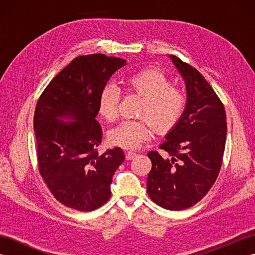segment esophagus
<instances>
[{
  "mask_svg": "<svg viewBox=\"0 0 255 255\" xmlns=\"http://www.w3.org/2000/svg\"><path fill=\"white\" fill-rule=\"evenodd\" d=\"M137 153L136 152H132V151H128V152L126 153V159L127 160H132L133 158H136Z\"/></svg>",
  "mask_w": 255,
  "mask_h": 255,
  "instance_id": "1",
  "label": "esophagus"
}]
</instances>
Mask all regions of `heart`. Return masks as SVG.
Returning a JSON list of instances; mask_svg holds the SVG:
<instances>
[{"label": "heart", "mask_w": 255, "mask_h": 255, "mask_svg": "<svg viewBox=\"0 0 255 255\" xmlns=\"http://www.w3.org/2000/svg\"><path fill=\"white\" fill-rule=\"evenodd\" d=\"M129 92L142 97L139 116L141 121H125L113 128L110 141L124 149H136L151 137V127L156 132H167L176 126L185 110L186 99L183 92L171 85L170 79L159 68H144L129 75L124 81ZM121 90L115 84H107L101 91L99 112L106 121H115L118 115Z\"/></svg>", "instance_id": "heart-1"}]
</instances>
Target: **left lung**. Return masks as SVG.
I'll return each mask as SVG.
<instances>
[{
  "label": "left lung",
  "instance_id": "1",
  "mask_svg": "<svg viewBox=\"0 0 255 255\" xmlns=\"http://www.w3.org/2000/svg\"><path fill=\"white\" fill-rule=\"evenodd\" d=\"M185 81L186 106L176 126L165 136L162 156L150 151L152 167L147 180L149 197L161 207H192L208 193L223 162L227 118L224 104L196 69L171 55Z\"/></svg>",
  "mask_w": 255,
  "mask_h": 255
}]
</instances>
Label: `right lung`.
Returning a JSON list of instances; mask_svg holds the SVG:
<instances>
[{"label":"right lung","mask_w":255,"mask_h":255,"mask_svg":"<svg viewBox=\"0 0 255 255\" xmlns=\"http://www.w3.org/2000/svg\"><path fill=\"white\" fill-rule=\"evenodd\" d=\"M125 64V59L102 53L74 58L37 102L39 173L55 198L69 208L91 211L111 197L113 175L125 154L118 147L97 152L103 132L96 116L101 91Z\"/></svg>","instance_id":"1"}]
</instances>
